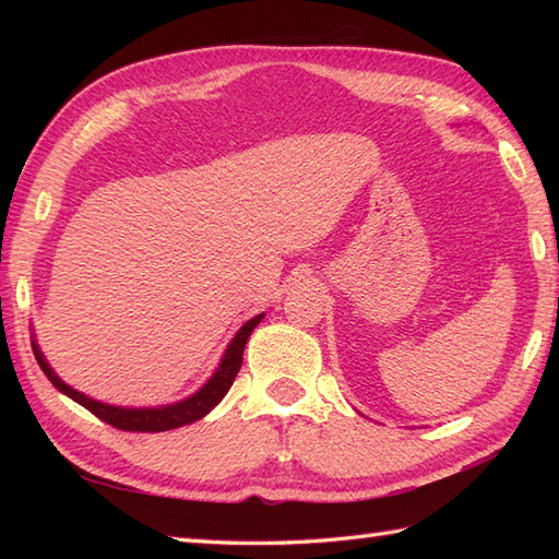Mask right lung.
Listing matches in <instances>:
<instances>
[{"mask_svg": "<svg viewBox=\"0 0 559 559\" xmlns=\"http://www.w3.org/2000/svg\"><path fill=\"white\" fill-rule=\"evenodd\" d=\"M259 314L254 319H249V322L237 331L235 338L230 341L228 350H225L223 360L218 365L216 374H213L209 379L206 386H201L194 396H189L187 401H180L175 403V406H165V408H117V406H105V403H98L93 401L88 396L79 394V391H74L71 386H67L62 379H59L52 367L45 362L43 353L38 350V346L33 343V353H35V360H38L40 370L47 374V379L62 391V394H67L69 399H74L76 403H81L83 408L91 411L96 418H100L103 423H108L112 427H117V430H124V432H165V430H175V427H182V425H189L194 423L199 418H204V415L213 408L218 406L221 399L228 394V389L233 386L237 372H240V365H242V350H245V343L249 338V334H252V329L261 322Z\"/></svg>", "mask_w": 559, "mask_h": 559, "instance_id": "right-lung-1", "label": "right lung"}]
</instances>
